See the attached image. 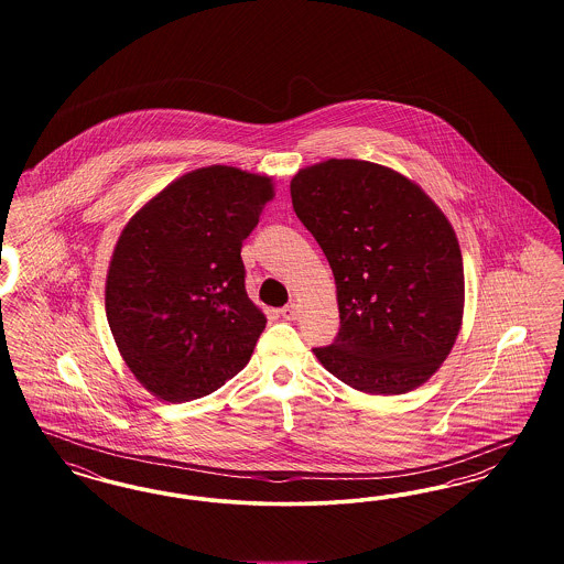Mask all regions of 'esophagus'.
<instances>
[{
	"mask_svg": "<svg viewBox=\"0 0 564 564\" xmlns=\"http://www.w3.org/2000/svg\"><path fill=\"white\" fill-rule=\"evenodd\" d=\"M281 317L288 319V322H295V319H297V304H295V302L285 304V306L281 308Z\"/></svg>",
	"mask_w": 564,
	"mask_h": 564,
	"instance_id": "1",
	"label": "esophagus"
}]
</instances>
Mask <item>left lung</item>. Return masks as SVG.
Returning <instances> with one entry per match:
<instances>
[{
  "mask_svg": "<svg viewBox=\"0 0 564 564\" xmlns=\"http://www.w3.org/2000/svg\"><path fill=\"white\" fill-rule=\"evenodd\" d=\"M292 205L336 279L340 329L313 352L372 395L421 387L455 345L465 276L455 230L414 182L368 161L306 166Z\"/></svg>",
  "mask_w": 564,
  "mask_h": 564,
  "instance_id": "1",
  "label": "left lung"
}]
</instances>
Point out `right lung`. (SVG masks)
<instances>
[{"instance_id": "obj_1", "label": "right lung", "mask_w": 564, "mask_h": 564, "mask_svg": "<svg viewBox=\"0 0 564 564\" xmlns=\"http://www.w3.org/2000/svg\"><path fill=\"white\" fill-rule=\"evenodd\" d=\"M270 198V177L196 169L143 205L116 242L109 329L134 378L164 402L209 395L251 359L267 317L245 292L241 247Z\"/></svg>"}]
</instances>
